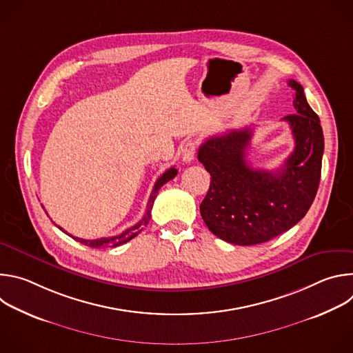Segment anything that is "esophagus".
I'll return each mask as SVG.
<instances>
[{"label": "esophagus", "mask_w": 353, "mask_h": 353, "mask_svg": "<svg viewBox=\"0 0 353 353\" xmlns=\"http://www.w3.org/2000/svg\"><path fill=\"white\" fill-rule=\"evenodd\" d=\"M195 149H196V145H195L194 141H188L187 143H184V146L181 148L183 162L190 163V162L194 161V158H195Z\"/></svg>", "instance_id": "34e87169"}]
</instances>
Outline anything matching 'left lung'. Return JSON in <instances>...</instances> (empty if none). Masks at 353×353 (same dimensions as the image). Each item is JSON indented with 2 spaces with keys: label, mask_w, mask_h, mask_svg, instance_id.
I'll use <instances>...</instances> for the list:
<instances>
[{
  "label": "left lung",
  "mask_w": 353,
  "mask_h": 353,
  "mask_svg": "<svg viewBox=\"0 0 353 353\" xmlns=\"http://www.w3.org/2000/svg\"><path fill=\"white\" fill-rule=\"evenodd\" d=\"M288 83L294 90V113L282 120L290 125L294 149L282 168L268 172L248 166L251 127L214 135L198 149V161L211 174L199 212L208 229L228 243L253 245L279 236L307 214L316 198L324 154L323 128L303 86L293 79Z\"/></svg>",
  "instance_id": "left-lung-1"
}]
</instances>
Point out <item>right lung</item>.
<instances>
[{"mask_svg":"<svg viewBox=\"0 0 353 353\" xmlns=\"http://www.w3.org/2000/svg\"><path fill=\"white\" fill-rule=\"evenodd\" d=\"M177 174V169L176 168H170L169 170H166L155 183L154 185V190L152 192H150V196L148 199V205H146V212L143 215V218L137 223L134 225L132 228H128L127 230H124L123 233L117 234V236H112V237H102V239H96V240H85V239H79V237H74L75 240H78L79 243L88 245V247H92V248H102V247H117V245H121L127 241H130L131 239H134L142 229L143 226L148 225L149 219H150V211H152V207H154V203H155V198L161 190V187L163 184H166L168 181H170L172 179H174ZM61 229V228H60ZM63 230V229H61ZM64 232V230H63ZM67 233V232H65ZM72 237V236H71Z\"/></svg>","mask_w":353,"mask_h":353,"instance_id":"1","label":"right lung"}]
</instances>
